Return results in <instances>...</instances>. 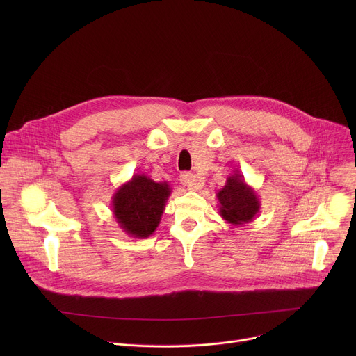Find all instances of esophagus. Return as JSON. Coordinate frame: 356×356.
<instances>
[{
    "label": "esophagus",
    "instance_id": "esophagus-1",
    "mask_svg": "<svg viewBox=\"0 0 356 356\" xmlns=\"http://www.w3.org/2000/svg\"><path fill=\"white\" fill-rule=\"evenodd\" d=\"M179 180L190 191H198V190L202 188V186H204V179H202L198 175H193V173H188V172L180 173Z\"/></svg>",
    "mask_w": 356,
    "mask_h": 356
}]
</instances>
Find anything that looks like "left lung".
Listing matches in <instances>:
<instances>
[{"mask_svg": "<svg viewBox=\"0 0 356 356\" xmlns=\"http://www.w3.org/2000/svg\"><path fill=\"white\" fill-rule=\"evenodd\" d=\"M220 216L232 225H242L255 218L261 210V201L255 188L246 184L238 170L228 176L225 186L217 191Z\"/></svg>", "mask_w": 356, "mask_h": 356, "instance_id": "8db88e82", "label": "left lung"}]
</instances>
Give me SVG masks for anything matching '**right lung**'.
<instances>
[{
  "label": "right lung",
  "instance_id": "1",
  "mask_svg": "<svg viewBox=\"0 0 356 356\" xmlns=\"http://www.w3.org/2000/svg\"><path fill=\"white\" fill-rule=\"evenodd\" d=\"M170 194L168 181H154L143 173L134 175L113 195L114 218L127 235L145 239L159 227Z\"/></svg>",
  "mask_w": 356,
  "mask_h": 356
}]
</instances>
